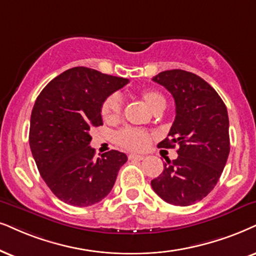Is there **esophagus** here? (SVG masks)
Returning <instances> with one entry per match:
<instances>
[{
  "mask_svg": "<svg viewBox=\"0 0 256 256\" xmlns=\"http://www.w3.org/2000/svg\"><path fill=\"white\" fill-rule=\"evenodd\" d=\"M128 160H143L144 156L142 154H128Z\"/></svg>",
  "mask_w": 256,
  "mask_h": 256,
  "instance_id": "esophagus-1",
  "label": "esophagus"
}]
</instances>
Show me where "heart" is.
<instances>
[{
    "instance_id": "b5f03b06",
    "label": "heart",
    "mask_w": 256,
    "mask_h": 256,
    "mask_svg": "<svg viewBox=\"0 0 256 256\" xmlns=\"http://www.w3.org/2000/svg\"><path fill=\"white\" fill-rule=\"evenodd\" d=\"M138 98L151 108L154 112H158L164 108L166 100L160 92L154 90H143L138 93ZM122 112V99L118 94H111L102 102L100 113L102 118L106 122H114L120 119ZM151 140V134L148 131L140 128H124L116 134V142L120 146L131 151H143L148 146Z\"/></svg>"
}]
</instances>
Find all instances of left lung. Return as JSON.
<instances>
[{"label":"left lung","instance_id":"1","mask_svg":"<svg viewBox=\"0 0 256 256\" xmlns=\"http://www.w3.org/2000/svg\"><path fill=\"white\" fill-rule=\"evenodd\" d=\"M172 94L176 118L169 137L158 148L178 145V157L168 160L151 180L154 192L170 204L186 206L214 189L227 163L229 119L224 102L202 78L183 70H164L152 78Z\"/></svg>","mask_w":256,"mask_h":256}]
</instances>
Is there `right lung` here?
Wrapping results in <instances>:
<instances>
[{"instance_id":"right-lung-1","label":"right lung","mask_w":256,"mask_h":256,"mask_svg":"<svg viewBox=\"0 0 256 256\" xmlns=\"http://www.w3.org/2000/svg\"><path fill=\"white\" fill-rule=\"evenodd\" d=\"M128 79L74 67L41 90L30 116L29 145L41 177L58 198L74 206L96 204L108 195L128 160L111 150L94 158L90 130L102 125V102Z\"/></svg>"}]
</instances>
